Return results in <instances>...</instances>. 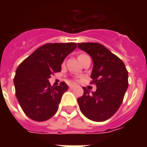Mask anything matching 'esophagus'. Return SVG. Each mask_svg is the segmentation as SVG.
<instances>
[{"mask_svg": "<svg viewBox=\"0 0 147 147\" xmlns=\"http://www.w3.org/2000/svg\"><path fill=\"white\" fill-rule=\"evenodd\" d=\"M69 87H70V89H73L74 87H75V86H74V85H70Z\"/></svg>", "mask_w": 147, "mask_h": 147, "instance_id": "esophagus-1", "label": "esophagus"}]
</instances>
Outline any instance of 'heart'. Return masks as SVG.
<instances>
[{
  "label": "heart",
  "mask_w": 147,
  "mask_h": 147,
  "mask_svg": "<svg viewBox=\"0 0 147 147\" xmlns=\"http://www.w3.org/2000/svg\"><path fill=\"white\" fill-rule=\"evenodd\" d=\"M86 56H87V55L84 54V53H81V54H80V55H79V56H78V59H79V60H80V61L81 59H83V57H85Z\"/></svg>",
  "instance_id": "obj_1"
}]
</instances>
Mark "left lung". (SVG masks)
I'll list each match as a JSON object with an SVG mask.
<instances>
[{"mask_svg":"<svg viewBox=\"0 0 147 147\" xmlns=\"http://www.w3.org/2000/svg\"><path fill=\"white\" fill-rule=\"evenodd\" d=\"M78 47L91 57L94 63L91 82L95 92L83 87L77 99L82 113L90 120L105 121L113 116L122 104L128 87V72L122 60L97 42L78 43Z\"/></svg>","mask_w":147,"mask_h":147,"instance_id":"left-lung-1","label":"left lung"}]
</instances>
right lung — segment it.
Segmentation results:
<instances>
[{
	"label": "right lung",
	"instance_id": "1",
	"mask_svg": "<svg viewBox=\"0 0 147 147\" xmlns=\"http://www.w3.org/2000/svg\"><path fill=\"white\" fill-rule=\"evenodd\" d=\"M76 43H47L26 58L16 71V95L24 113L34 121L50 119L68 89L64 82L52 86L49 79L61 71L64 58L76 48Z\"/></svg>",
	"mask_w": 147,
	"mask_h": 147
}]
</instances>
